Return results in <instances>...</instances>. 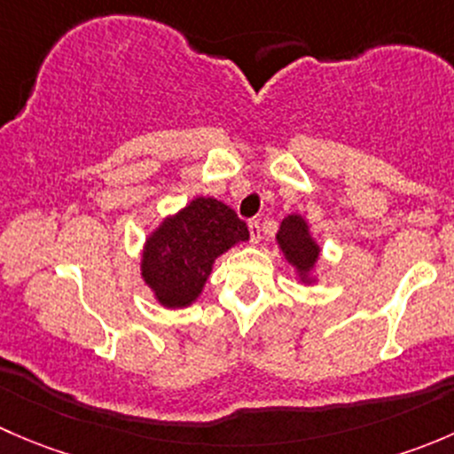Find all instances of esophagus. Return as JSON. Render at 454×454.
Listing matches in <instances>:
<instances>
[{
  "label": "esophagus",
  "mask_w": 454,
  "mask_h": 454,
  "mask_svg": "<svg viewBox=\"0 0 454 454\" xmlns=\"http://www.w3.org/2000/svg\"><path fill=\"white\" fill-rule=\"evenodd\" d=\"M248 231H250V239H253V244H259V241H261V223H259V219H253V222L248 223Z\"/></svg>",
  "instance_id": "obj_1"
}]
</instances>
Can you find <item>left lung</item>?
I'll use <instances>...</instances> for the list:
<instances>
[{
	"label": "left lung",
	"instance_id": "obj_1",
	"mask_svg": "<svg viewBox=\"0 0 454 454\" xmlns=\"http://www.w3.org/2000/svg\"><path fill=\"white\" fill-rule=\"evenodd\" d=\"M277 246L283 253L287 265L294 268L296 281L303 286L318 283V263H320V244L314 239L309 222L301 213H290L283 217L277 232Z\"/></svg>",
	"mask_w": 454,
	"mask_h": 454
}]
</instances>
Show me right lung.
Returning <instances> with one entry per match:
<instances>
[{"label": "right lung", "mask_w": 454, "mask_h": 454, "mask_svg": "<svg viewBox=\"0 0 454 454\" xmlns=\"http://www.w3.org/2000/svg\"><path fill=\"white\" fill-rule=\"evenodd\" d=\"M248 239V226L231 206L198 195L146 235L140 277L162 308H191L204 292L215 261Z\"/></svg>", "instance_id": "right-lung-1"}]
</instances>
